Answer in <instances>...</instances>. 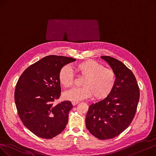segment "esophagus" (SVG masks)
<instances>
[{"label":"esophagus","mask_w":156,"mask_h":156,"mask_svg":"<svg viewBox=\"0 0 156 156\" xmlns=\"http://www.w3.org/2000/svg\"><path fill=\"white\" fill-rule=\"evenodd\" d=\"M79 102H72V104L73 105H77L78 104Z\"/></svg>","instance_id":"34e87169"}]
</instances>
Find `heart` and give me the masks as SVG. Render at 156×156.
Masks as SVG:
<instances>
[{"label": "heart", "instance_id": "heart-1", "mask_svg": "<svg viewBox=\"0 0 156 156\" xmlns=\"http://www.w3.org/2000/svg\"><path fill=\"white\" fill-rule=\"evenodd\" d=\"M74 68L79 77L84 78L81 87L73 88L64 94L65 99L78 102L94 96L97 100L104 99L112 92L116 82L114 71L92 59H87L77 63ZM59 79L65 88L71 87L75 77L71 68L64 66L59 71Z\"/></svg>", "mask_w": 156, "mask_h": 156}]
</instances>
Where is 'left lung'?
Segmentation results:
<instances>
[{
	"label": "left lung",
	"mask_w": 156,
	"mask_h": 156,
	"mask_svg": "<svg viewBox=\"0 0 156 156\" xmlns=\"http://www.w3.org/2000/svg\"><path fill=\"white\" fill-rule=\"evenodd\" d=\"M116 73V82L104 99L89 106L85 123L87 129L100 140L114 138L133 121L140 98V90L133 72L120 61L101 56Z\"/></svg>",
	"instance_id": "1"
}]
</instances>
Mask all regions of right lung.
Wrapping results in <instances>:
<instances>
[{
	"label": "right lung",
	"instance_id": "obj_1",
	"mask_svg": "<svg viewBox=\"0 0 156 156\" xmlns=\"http://www.w3.org/2000/svg\"><path fill=\"white\" fill-rule=\"evenodd\" d=\"M75 61L62 55H48L30 66L18 79L14 92L18 116L25 127L38 137L52 138L68 123L71 102H54L61 95L60 69Z\"/></svg>",
	"mask_w": 156,
	"mask_h": 156
}]
</instances>
